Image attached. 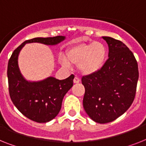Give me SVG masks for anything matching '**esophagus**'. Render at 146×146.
<instances>
[{
	"mask_svg": "<svg viewBox=\"0 0 146 146\" xmlns=\"http://www.w3.org/2000/svg\"><path fill=\"white\" fill-rule=\"evenodd\" d=\"M73 82L75 83V84H77V83L80 82V79L78 78V77H75L74 79H73Z\"/></svg>",
	"mask_w": 146,
	"mask_h": 146,
	"instance_id": "esophagus-1",
	"label": "esophagus"
}]
</instances>
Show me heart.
<instances>
[{
    "instance_id": "b5f03b06",
    "label": "heart",
    "mask_w": 146,
    "mask_h": 146,
    "mask_svg": "<svg viewBox=\"0 0 146 146\" xmlns=\"http://www.w3.org/2000/svg\"><path fill=\"white\" fill-rule=\"evenodd\" d=\"M66 59L60 57L63 67L68 68L70 64L78 65L79 70L84 76L98 73L103 67L106 61L108 50L103 43L91 41L78 43L66 50Z\"/></svg>"
}]
</instances>
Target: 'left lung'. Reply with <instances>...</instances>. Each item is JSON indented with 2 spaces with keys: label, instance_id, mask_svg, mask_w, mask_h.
<instances>
[{
  "label": "left lung",
  "instance_id": "1",
  "mask_svg": "<svg viewBox=\"0 0 146 146\" xmlns=\"http://www.w3.org/2000/svg\"><path fill=\"white\" fill-rule=\"evenodd\" d=\"M102 38L108 45V59L98 73L82 79L84 111L101 124L115 120L129 108L139 78L137 62L128 46L111 37Z\"/></svg>",
  "mask_w": 146,
  "mask_h": 146
}]
</instances>
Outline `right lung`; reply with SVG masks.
Returning <instances> with one entry per match:
<instances>
[{
    "instance_id": "add662e5",
    "label": "right lung",
    "mask_w": 146,
    "mask_h": 146,
    "mask_svg": "<svg viewBox=\"0 0 146 146\" xmlns=\"http://www.w3.org/2000/svg\"><path fill=\"white\" fill-rule=\"evenodd\" d=\"M65 38V36L59 35L25 41L14 50L9 60L7 76L11 100L22 114L34 122H47L58 115L64 96L73 86L74 76L70 75L63 80L50 76L38 82L27 81L19 69V53L26 44L56 45Z\"/></svg>"
}]
</instances>
